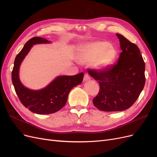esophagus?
I'll return each mask as SVG.
<instances>
[{
  "instance_id": "esophagus-1",
  "label": "esophagus",
  "mask_w": 157,
  "mask_h": 157,
  "mask_svg": "<svg viewBox=\"0 0 157 157\" xmlns=\"http://www.w3.org/2000/svg\"><path fill=\"white\" fill-rule=\"evenodd\" d=\"M90 76L87 73H85L84 76V81H86V80H90Z\"/></svg>"
}]
</instances>
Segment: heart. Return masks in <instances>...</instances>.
I'll return each instance as SVG.
<instances>
[{"mask_svg":"<svg viewBox=\"0 0 157 157\" xmlns=\"http://www.w3.org/2000/svg\"><path fill=\"white\" fill-rule=\"evenodd\" d=\"M116 49L105 41H96L85 45L80 50L78 59L83 63L92 62L97 69H106L112 65L117 58Z\"/></svg>","mask_w":157,"mask_h":157,"instance_id":"1","label":"heart"}]
</instances>
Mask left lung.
I'll return each instance as SVG.
<instances>
[{"label":"left lung","mask_w":157,"mask_h":157,"mask_svg":"<svg viewBox=\"0 0 157 157\" xmlns=\"http://www.w3.org/2000/svg\"><path fill=\"white\" fill-rule=\"evenodd\" d=\"M122 52L117 64L98 72L88 73L98 82L99 91L93 99L94 105L107 112L121 111L134 104L145 83V64L137 46L120 34Z\"/></svg>","instance_id":"8db88e82"}]
</instances>
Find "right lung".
Returning <instances> with one entry per match:
<instances>
[{
    "mask_svg": "<svg viewBox=\"0 0 157 157\" xmlns=\"http://www.w3.org/2000/svg\"><path fill=\"white\" fill-rule=\"evenodd\" d=\"M48 42L49 40L42 37L31 38L16 56L12 72V83L21 103L31 112L40 115L56 113L64 107L71 90L81 83L84 77L83 73L73 76H60L40 90H32L23 86L19 78V69L23 59L33 44Z\"/></svg>",
    "mask_w": 157,
    "mask_h": 157,
    "instance_id": "obj_1",
    "label": "right lung"
}]
</instances>
